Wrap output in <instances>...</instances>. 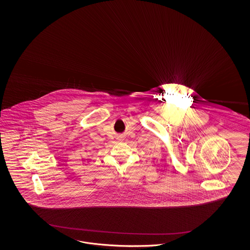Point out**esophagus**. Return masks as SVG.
<instances>
[{"instance_id":"34e87169","label":"esophagus","mask_w":250,"mask_h":250,"mask_svg":"<svg viewBox=\"0 0 250 250\" xmlns=\"http://www.w3.org/2000/svg\"><path fill=\"white\" fill-rule=\"evenodd\" d=\"M117 139H118L119 141H124L125 136H124V135H119V136H117Z\"/></svg>"}]
</instances>
